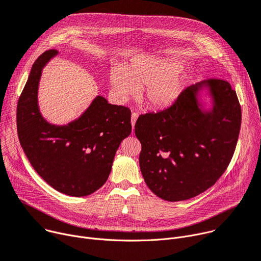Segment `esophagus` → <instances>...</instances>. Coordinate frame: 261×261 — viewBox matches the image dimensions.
Returning a JSON list of instances; mask_svg holds the SVG:
<instances>
[{
	"instance_id": "obj_1",
	"label": "esophagus",
	"mask_w": 261,
	"mask_h": 261,
	"mask_svg": "<svg viewBox=\"0 0 261 261\" xmlns=\"http://www.w3.org/2000/svg\"><path fill=\"white\" fill-rule=\"evenodd\" d=\"M136 120H137V113L133 112V113H132V116H131V125H132V129H134V126H135Z\"/></svg>"
}]
</instances>
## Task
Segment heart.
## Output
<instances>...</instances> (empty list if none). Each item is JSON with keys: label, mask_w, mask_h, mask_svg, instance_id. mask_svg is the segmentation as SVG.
Instances as JSON below:
<instances>
[{"label": "heart", "mask_w": 261, "mask_h": 261, "mask_svg": "<svg viewBox=\"0 0 261 261\" xmlns=\"http://www.w3.org/2000/svg\"><path fill=\"white\" fill-rule=\"evenodd\" d=\"M184 64L176 59L147 58L134 61L128 70L112 67L109 81L113 97L125 103L135 97L139 88H146L145 101L154 110H165L175 105L183 94L187 81L181 70Z\"/></svg>", "instance_id": "heart-1"}]
</instances>
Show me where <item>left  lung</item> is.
Here are the masks:
<instances>
[{"mask_svg":"<svg viewBox=\"0 0 261 261\" xmlns=\"http://www.w3.org/2000/svg\"><path fill=\"white\" fill-rule=\"evenodd\" d=\"M208 96L210 103L203 97ZM242 109L230 83L207 79L187 87L178 102L140 115L135 135L148 187L169 202L192 199L217 182L233 156Z\"/></svg>","mask_w":261,"mask_h":261,"instance_id":"8db88e82","label":"left lung"}]
</instances>
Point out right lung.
Masks as SVG:
<instances>
[{"label":"right lung","mask_w":261,"mask_h":261,"mask_svg":"<svg viewBox=\"0 0 261 261\" xmlns=\"http://www.w3.org/2000/svg\"><path fill=\"white\" fill-rule=\"evenodd\" d=\"M56 55V50L45 51L32 65L17 103V134L33 169L46 183L64 195L85 197L107 181L114 155L131 133V111L97 96L74 121L49 123L39 109L38 87L43 67Z\"/></svg>","instance_id":"add662e5"}]
</instances>
